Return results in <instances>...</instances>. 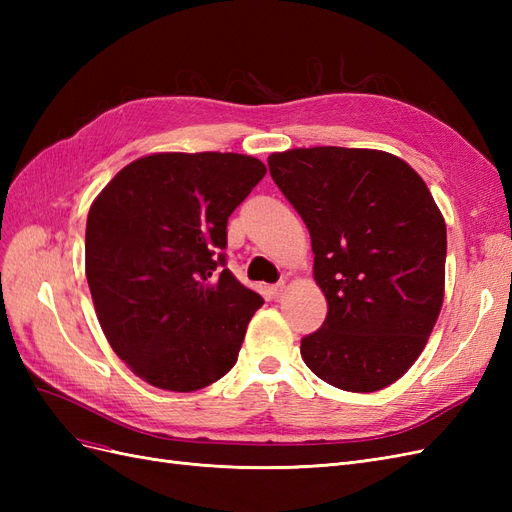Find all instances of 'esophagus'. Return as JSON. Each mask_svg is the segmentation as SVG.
I'll return each mask as SVG.
<instances>
[{
  "instance_id": "obj_1",
  "label": "esophagus",
  "mask_w": 512,
  "mask_h": 512,
  "mask_svg": "<svg viewBox=\"0 0 512 512\" xmlns=\"http://www.w3.org/2000/svg\"><path fill=\"white\" fill-rule=\"evenodd\" d=\"M284 292H286V282H284V280H282L280 284H275V286L271 288V294H273V299H275V301H280V299L284 297Z\"/></svg>"
}]
</instances>
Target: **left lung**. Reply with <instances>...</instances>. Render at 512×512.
<instances>
[{
	"mask_svg": "<svg viewBox=\"0 0 512 512\" xmlns=\"http://www.w3.org/2000/svg\"><path fill=\"white\" fill-rule=\"evenodd\" d=\"M271 177L303 218L322 327L301 356L337 389L374 393L421 356L444 301L446 224L421 175L378 149L309 147L269 156Z\"/></svg>",
	"mask_w": 512,
	"mask_h": 512,
	"instance_id": "8db88e82",
	"label": "left lung"
}]
</instances>
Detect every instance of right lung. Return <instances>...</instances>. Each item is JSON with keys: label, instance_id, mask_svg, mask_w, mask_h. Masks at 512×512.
<instances>
[{"label": "right lung", "instance_id": "obj_1", "mask_svg": "<svg viewBox=\"0 0 512 512\" xmlns=\"http://www.w3.org/2000/svg\"><path fill=\"white\" fill-rule=\"evenodd\" d=\"M267 166L243 153H151L91 203L85 275L96 316L138 378L190 393L237 363L265 303L224 269L226 224Z\"/></svg>", "mask_w": 512, "mask_h": 512}]
</instances>
